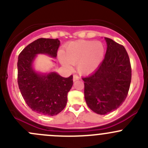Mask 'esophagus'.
Here are the masks:
<instances>
[{
  "label": "esophagus",
  "mask_w": 148,
  "mask_h": 148,
  "mask_svg": "<svg viewBox=\"0 0 148 148\" xmlns=\"http://www.w3.org/2000/svg\"><path fill=\"white\" fill-rule=\"evenodd\" d=\"M80 79V77H79L78 75H77V74H74V76H73V81L75 82L77 81V80H79Z\"/></svg>",
  "instance_id": "obj_1"
}]
</instances>
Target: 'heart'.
Returning <instances> with one entry per match:
<instances>
[{"instance_id": "1", "label": "heart", "mask_w": 148, "mask_h": 148, "mask_svg": "<svg viewBox=\"0 0 148 148\" xmlns=\"http://www.w3.org/2000/svg\"><path fill=\"white\" fill-rule=\"evenodd\" d=\"M104 55V46L99 41L78 40L67 44L59 58L66 68L71 69V65L77 64L79 74H89L102 63Z\"/></svg>"}]
</instances>
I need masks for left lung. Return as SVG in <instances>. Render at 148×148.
<instances>
[{
    "mask_svg": "<svg viewBox=\"0 0 148 148\" xmlns=\"http://www.w3.org/2000/svg\"><path fill=\"white\" fill-rule=\"evenodd\" d=\"M107 51L97 69L84 82L86 104L95 113L106 114L117 110L125 102L132 77L130 58L123 46L104 38Z\"/></svg>",
    "mask_w": 148,
    "mask_h": 148,
    "instance_id": "left-lung-1",
    "label": "left lung"
}]
</instances>
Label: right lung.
I'll use <instances>...</instances> for the list:
<instances>
[{
  "mask_svg": "<svg viewBox=\"0 0 148 148\" xmlns=\"http://www.w3.org/2000/svg\"><path fill=\"white\" fill-rule=\"evenodd\" d=\"M59 46L58 38H38L25 47L18 59V84L22 97L33 111L46 116L56 115L64 109L73 76L65 78L54 71L40 74L32 64L39 53L56 58Z\"/></svg>",
  "mask_w": 148,
  "mask_h": 148,
  "instance_id": "right-lung-1",
  "label": "right lung"
}]
</instances>
